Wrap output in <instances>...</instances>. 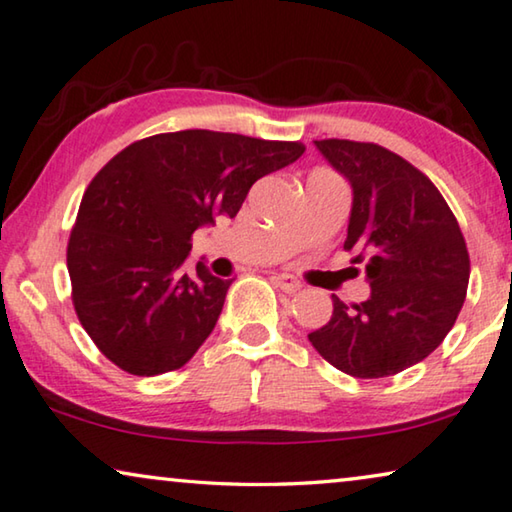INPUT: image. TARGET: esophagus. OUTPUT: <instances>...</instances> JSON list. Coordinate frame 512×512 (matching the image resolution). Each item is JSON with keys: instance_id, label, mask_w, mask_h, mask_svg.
Here are the masks:
<instances>
[{"instance_id": "34e87169", "label": "esophagus", "mask_w": 512, "mask_h": 512, "mask_svg": "<svg viewBox=\"0 0 512 512\" xmlns=\"http://www.w3.org/2000/svg\"><path fill=\"white\" fill-rule=\"evenodd\" d=\"M272 281H274V286L277 288H281L283 293H288V295H293V293H297V290L302 288V281H297L293 274H274L272 277Z\"/></svg>"}]
</instances>
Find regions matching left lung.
<instances>
[{
	"label": "left lung",
	"instance_id": "1",
	"mask_svg": "<svg viewBox=\"0 0 512 512\" xmlns=\"http://www.w3.org/2000/svg\"><path fill=\"white\" fill-rule=\"evenodd\" d=\"M352 187L345 251L366 265L371 295L309 334L313 348L352 377H389L426 359L465 304L469 254L451 208L428 176L377 144L313 141Z\"/></svg>",
	"mask_w": 512,
	"mask_h": 512
}]
</instances>
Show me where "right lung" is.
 Instances as JSON below:
<instances>
[{"label":"right lung","mask_w":512,"mask_h":512,"mask_svg":"<svg viewBox=\"0 0 512 512\" xmlns=\"http://www.w3.org/2000/svg\"><path fill=\"white\" fill-rule=\"evenodd\" d=\"M300 141L180 130L135 141L82 196L68 240L73 304L109 361L139 377L185 366L217 325L233 279L185 272L190 238L235 217L251 185L293 164Z\"/></svg>","instance_id":"right-lung-1"}]
</instances>
